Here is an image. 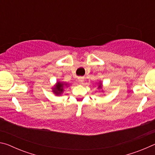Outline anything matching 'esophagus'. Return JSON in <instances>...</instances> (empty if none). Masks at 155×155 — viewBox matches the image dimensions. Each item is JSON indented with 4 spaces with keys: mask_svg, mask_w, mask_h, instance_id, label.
<instances>
[{
    "mask_svg": "<svg viewBox=\"0 0 155 155\" xmlns=\"http://www.w3.org/2000/svg\"><path fill=\"white\" fill-rule=\"evenodd\" d=\"M78 82H79V83H83V81H84V78L82 77H80L78 78Z\"/></svg>",
    "mask_w": 155,
    "mask_h": 155,
    "instance_id": "34e87169",
    "label": "esophagus"
}]
</instances>
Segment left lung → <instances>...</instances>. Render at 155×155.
Instances as JSON below:
<instances>
[{
	"label": "left lung",
	"mask_w": 155,
	"mask_h": 155,
	"mask_svg": "<svg viewBox=\"0 0 155 155\" xmlns=\"http://www.w3.org/2000/svg\"><path fill=\"white\" fill-rule=\"evenodd\" d=\"M101 85H102V84H101V83H100V85H99L98 88H101V87H101Z\"/></svg>",
	"instance_id": "1"
}]
</instances>
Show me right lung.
Wrapping results in <instances>:
<instances>
[{
	"label": "right lung",
	"mask_w": 155,
	"mask_h": 155,
	"mask_svg": "<svg viewBox=\"0 0 155 155\" xmlns=\"http://www.w3.org/2000/svg\"><path fill=\"white\" fill-rule=\"evenodd\" d=\"M68 85L67 83H64L62 82H57L54 87L52 88V91L56 94L57 96H59L64 91V88Z\"/></svg>",
	"instance_id": "1"
}]
</instances>
